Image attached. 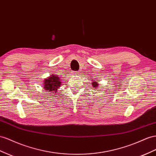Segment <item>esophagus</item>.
Instances as JSON below:
<instances>
[{
    "mask_svg": "<svg viewBox=\"0 0 156 156\" xmlns=\"http://www.w3.org/2000/svg\"><path fill=\"white\" fill-rule=\"evenodd\" d=\"M79 71H73V74H75V75H77V74H79Z\"/></svg>",
    "mask_w": 156,
    "mask_h": 156,
    "instance_id": "34e87169",
    "label": "esophagus"
}]
</instances>
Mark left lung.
<instances>
[{
    "mask_svg": "<svg viewBox=\"0 0 156 156\" xmlns=\"http://www.w3.org/2000/svg\"><path fill=\"white\" fill-rule=\"evenodd\" d=\"M97 85H98V83H96L95 82L92 83V85H93L94 87H97Z\"/></svg>",
    "mask_w": 156,
    "mask_h": 156,
    "instance_id": "obj_1",
    "label": "left lung"
}]
</instances>
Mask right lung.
I'll use <instances>...</instances> for the list:
<instances>
[{"mask_svg": "<svg viewBox=\"0 0 156 156\" xmlns=\"http://www.w3.org/2000/svg\"><path fill=\"white\" fill-rule=\"evenodd\" d=\"M60 85L61 81L59 77L55 75H52V76L45 79L43 87L46 90H48V92H56L60 88Z\"/></svg>", "mask_w": 156, "mask_h": 156, "instance_id": "obj_1", "label": "right lung"}]
</instances>
